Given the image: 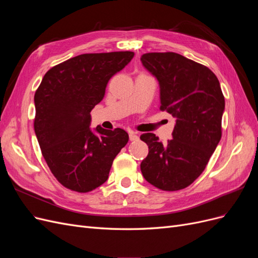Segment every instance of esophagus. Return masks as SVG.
Wrapping results in <instances>:
<instances>
[{"label":"esophagus","instance_id":"esophagus-1","mask_svg":"<svg viewBox=\"0 0 258 258\" xmlns=\"http://www.w3.org/2000/svg\"><path fill=\"white\" fill-rule=\"evenodd\" d=\"M129 139H130V141H132V142H134V141H138V140H139V137L135 134V132H129Z\"/></svg>","mask_w":258,"mask_h":258}]
</instances>
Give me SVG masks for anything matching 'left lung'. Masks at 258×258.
<instances>
[{"label": "left lung", "mask_w": 258, "mask_h": 258, "mask_svg": "<svg viewBox=\"0 0 258 258\" xmlns=\"http://www.w3.org/2000/svg\"><path fill=\"white\" fill-rule=\"evenodd\" d=\"M143 66L159 82L160 107L176 118L173 139L163 144L154 134L141 171L148 183L166 191L186 188L204 172L222 138L225 98L211 70L176 52H147Z\"/></svg>", "instance_id": "obj_1"}]
</instances>
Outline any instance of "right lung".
Returning a JSON list of instances; mask_svg holds the SVG:
<instances>
[{"mask_svg": "<svg viewBox=\"0 0 258 258\" xmlns=\"http://www.w3.org/2000/svg\"><path fill=\"white\" fill-rule=\"evenodd\" d=\"M135 52L83 53L52 67L34 95V131L43 157L66 188L88 192L108 177L115 157L128 143L123 129L90 130V112L103 99L111 77Z\"/></svg>", "mask_w": 258, "mask_h": 258, "instance_id": "right-lung-1", "label": "right lung"}]
</instances>
